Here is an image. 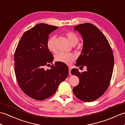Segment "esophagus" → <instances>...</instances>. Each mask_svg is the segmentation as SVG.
Segmentation results:
<instances>
[{
  "instance_id": "esophagus-1",
  "label": "esophagus",
  "mask_w": 125,
  "mask_h": 125,
  "mask_svg": "<svg viewBox=\"0 0 125 125\" xmlns=\"http://www.w3.org/2000/svg\"><path fill=\"white\" fill-rule=\"evenodd\" d=\"M71 68L70 67H69V75H71Z\"/></svg>"
}]
</instances>
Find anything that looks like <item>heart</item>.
<instances>
[{"label":"heart","mask_w":125,"mask_h":125,"mask_svg":"<svg viewBox=\"0 0 125 125\" xmlns=\"http://www.w3.org/2000/svg\"><path fill=\"white\" fill-rule=\"evenodd\" d=\"M69 41L71 44L77 43L78 41V37L76 34L73 32L70 31L66 34ZM55 37L52 36L47 40V47L49 51L52 52H56V47L55 44ZM55 59L57 62H60L61 63H64L67 65H71L72 63L76 59V56L71 54V53H65V52H59L55 56Z\"/></svg>","instance_id":"obj_1"}]
</instances>
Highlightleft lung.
Segmentation results:
<instances>
[{
	"instance_id": "obj_1",
	"label": "left lung",
	"mask_w": 125,
	"mask_h": 125,
	"mask_svg": "<svg viewBox=\"0 0 125 125\" xmlns=\"http://www.w3.org/2000/svg\"><path fill=\"white\" fill-rule=\"evenodd\" d=\"M74 30L78 31L83 40V49L76 65L86 66L87 71L81 73L77 69L71 70V73L79 79L78 85L73 91L78 99L91 102L102 96L110 85L114 56L107 39L94 25L82 23Z\"/></svg>"
}]
</instances>
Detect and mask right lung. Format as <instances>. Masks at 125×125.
<instances>
[{"mask_svg": "<svg viewBox=\"0 0 125 125\" xmlns=\"http://www.w3.org/2000/svg\"><path fill=\"white\" fill-rule=\"evenodd\" d=\"M58 27L39 23L23 33L14 53V71L19 86L28 96L42 100L54 94L69 73L60 62L44 70L54 60L47 47L49 34Z\"/></svg>", "mask_w": 125, "mask_h": 125, "instance_id": "obj_1", "label": "right lung"}]
</instances>
